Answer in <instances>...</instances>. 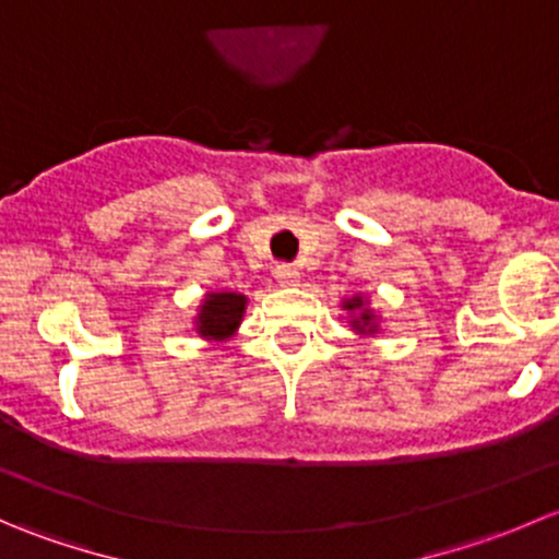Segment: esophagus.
Instances as JSON below:
<instances>
[{"instance_id":"1","label":"esophagus","mask_w":559,"mask_h":559,"mask_svg":"<svg viewBox=\"0 0 559 559\" xmlns=\"http://www.w3.org/2000/svg\"><path fill=\"white\" fill-rule=\"evenodd\" d=\"M275 281H278L281 286H295L297 281H300V270H297L295 264H278V267H275Z\"/></svg>"}]
</instances>
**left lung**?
I'll return each mask as SVG.
<instances>
[{
  "label": "left lung",
  "instance_id": "obj_1",
  "mask_svg": "<svg viewBox=\"0 0 559 559\" xmlns=\"http://www.w3.org/2000/svg\"><path fill=\"white\" fill-rule=\"evenodd\" d=\"M343 308L354 313L352 316V326L359 332V335H373V332L379 330V321H376V313L370 311L368 306H365V300L359 295L352 297V300L343 302Z\"/></svg>",
  "mask_w": 559,
  "mask_h": 559
}]
</instances>
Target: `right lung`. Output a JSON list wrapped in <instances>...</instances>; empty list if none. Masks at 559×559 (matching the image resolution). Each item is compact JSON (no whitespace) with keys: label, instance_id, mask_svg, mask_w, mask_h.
Returning <instances> with one entry per match:
<instances>
[{"label":"right lung","instance_id":"1","mask_svg":"<svg viewBox=\"0 0 559 559\" xmlns=\"http://www.w3.org/2000/svg\"><path fill=\"white\" fill-rule=\"evenodd\" d=\"M246 295L238 292H211L202 300L194 326L207 341H227L238 332L246 313Z\"/></svg>","mask_w":559,"mask_h":559}]
</instances>
